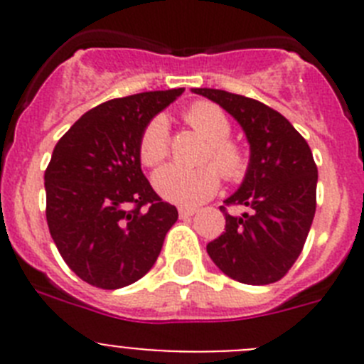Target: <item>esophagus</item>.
Segmentation results:
<instances>
[{"mask_svg":"<svg viewBox=\"0 0 364 364\" xmlns=\"http://www.w3.org/2000/svg\"><path fill=\"white\" fill-rule=\"evenodd\" d=\"M195 213H197V208H184V205H180V208H178V215L182 218L193 217Z\"/></svg>","mask_w":364,"mask_h":364,"instance_id":"34e87169","label":"esophagus"}]
</instances>
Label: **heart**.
Instances as JSON below:
<instances>
[{
    "mask_svg": "<svg viewBox=\"0 0 364 364\" xmlns=\"http://www.w3.org/2000/svg\"><path fill=\"white\" fill-rule=\"evenodd\" d=\"M184 122L208 140L200 167L176 164L154 173L153 186L160 197L180 205H195L208 200L220 186V175L228 182L242 178L247 169V153L230 138L231 124L226 112L211 102H197L184 111ZM169 154V131L162 117H154L144 127L138 140V156L146 167H156Z\"/></svg>",
    "mask_w": 364,
    "mask_h": 364,
    "instance_id": "b5f03b06",
    "label": "heart"
}]
</instances>
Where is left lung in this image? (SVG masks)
I'll use <instances>...</instances> for the list:
<instances>
[{
    "instance_id": "left-lung-1",
    "label": "left lung",
    "mask_w": 364,
    "mask_h": 364,
    "mask_svg": "<svg viewBox=\"0 0 364 364\" xmlns=\"http://www.w3.org/2000/svg\"><path fill=\"white\" fill-rule=\"evenodd\" d=\"M242 125L252 147L246 178L220 211L226 231L208 244L220 272L244 284H272L301 255L317 204V166L310 146L281 112L220 89H195ZM230 207H244L242 215Z\"/></svg>"
}]
</instances>
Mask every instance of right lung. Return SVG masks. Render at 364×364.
<instances>
[{
  "mask_svg": "<svg viewBox=\"0 0 364 364\" xmlns=\"http://www.w3.org/2000/svg\"><path fill=\"white\" fill-rule=\"evenodd\" d=\"M184 89L124 96L87 111L45 169L47 224L65 264L87 284L124 288L156 262L178 211L144 176L138 140Z\"/></svg>",
  "mask_w": 364,
  "mask_h": 364,
  "instance_id": "right-lung-1",
  "label": "right lung"
}]
</instances>
